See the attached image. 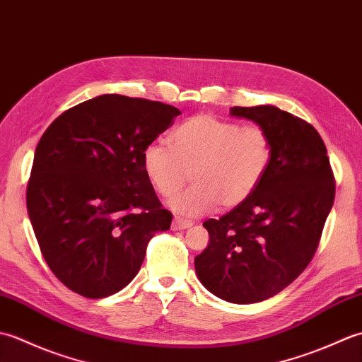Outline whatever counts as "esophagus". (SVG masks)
I'll list each match as a JSON object with an SVG mask.
<instances>
[{"mask_svg":"<svg viewBox=\"0 0 362 362\" xmlns=\"http://www.w3.org/2000/svg\"><path fill=\"white\" fill-rule=\"evenodd\" d=\"M191 226H193V222L191 221H183L179 218H175L173 221V230H185V228H189Z\"/></svg>","mask_w":362,"mask_h":362,"instance_id":"34e87169","label":"esophagus"}]
</instances>
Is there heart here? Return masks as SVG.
Here are the masks:
<instances>
[{
    "label": "heart",
    "instance_id": "1",
    "mask_svg": "<svg viewBox=\"0 0 362 362\" xmlns=\"http://www.w3.org/2000/svg\"><path fill=\"white\" fill-rule=\"evenodd\" d=\"M169 148L149 143L141 156L143 171L160 196L171 201L183 218H197L216 209L232 210L255 193L272 161V138L257 124L197 113L169 134Z\"/></svg>",
    "mask_w": 362,
    "mask_h": 362
}]
</instances>
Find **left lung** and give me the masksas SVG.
I'll list each match as a JSON object with an SVG mask.
<instances>
[{
  "label": "left lung",
  "mask_w": 362,
  "mask_h": 362,
  "mask_svg": "<svg viewBox=\"0 0 362 362\" xmlns=\"http://www.w3.org/2000/svg\"><path fill=\"white\" fill-rule=\"evenodd\" d=\"M230 115L267 130L272 161L247 201L204 222L210 243L194 266L211 294L244 305L279 294L310 264L336 183L325 144L310 122L274 105L232 107Z\"/></svg>",
  "instance_id": "1"
}]
</instances>
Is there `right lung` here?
I'll return each instance as SVG.
<instances>
[{"mask_svg":"<svg viewBox=\"0 0 362 362\" xmlns=\"http://www.w3.org/2000/svg\"><path fill=\"white\" fill-rule=\"evenodd\" d=\"M179 115L158 101L101 95L45 130L26 206L45 261L68 289L103 298L126 288L151 238L171 227L141 156Z\"/></svg>","mask_w":362,"mask_h":362,"instance_id":"1","label":"right lung"}]
</instances>
